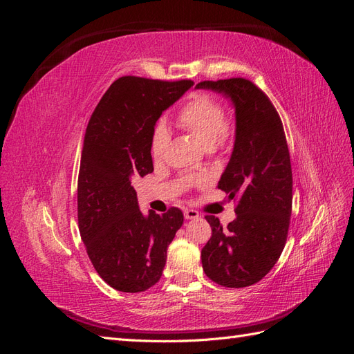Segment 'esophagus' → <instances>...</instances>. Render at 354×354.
I'll return each instance as SVG.
<instances>
[{
  "label": "esophagus",
  "mask_w": 354,
  "mask_h": 354,
  "mask_svg": "<svg viewBox=\"0 0 354 354\" xmlns=\"http://www.w3.org/2000/svg\"><path fill=\"white\" fill-rule=\"evenodd\" d=\"M185 218H186V220L199 218V212L195 211V209H185Z\"/></svg>",
  "instance_id": "1"
}]
</instances>
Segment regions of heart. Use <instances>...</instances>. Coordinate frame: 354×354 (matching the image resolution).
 I'll list each match as a JSON object with an SVG mask.
<instances>
[{"mask_svg": "<svg viewBox=\"0 0 354 354\" xmlns=\"http://www.w3.org/2000/svg\"><path fill=\"white\" fill-rule=\"evenodd\" d=\"M177 122L194 134L207 149L221 145L229 138L230 128L223 103L209 93H198L177 115ZM169 142V131L164 122H158L151 136V155L160 159Z\"/></svg>", "mask_w": 354, "mask_h": 354, "instance_id": "heart-1", "label": "heart"}]
</instances>
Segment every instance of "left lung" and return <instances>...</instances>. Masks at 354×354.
Returning a JSON list of instances; mask_svg holds the SVG:
<instances>
[{"instance_id": "obj_1", "label": "left lung", "mask_w": 354, "mask_h": 354, "mask_svg": "<svg viewBox=\"0 0 354 354\" xmlns=\"http://www.w3.org/2000/svg\"><path fill=\"white\" fill-rule=\"evenodd\" d=\"M224 93L236 112V140L218 189L236 201V218L223 229L205 216L212 234L202 248L203 272L226 288L260 282L283 251L292 211V169L281 116L267 94L245 78L202 81Z\"/></svg>"}]
</instances>
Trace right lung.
<instances>
[{
	"instance_id": "obj_1",
	"label": "right lung",
	"mask_w": 354,
	"mask_h": 354,
	"mask_svg": "<svg viewBox=\"0 0 354 354\" xmlns=\"http://www.w3.org/2000/svg\"><path fill=\"white\" fill-rule=\"evenodd\" d=\"M194 81L118 78L104 93L84 136L78 174V227L95 272L116 291L142 292L162 276L167 248L183 212L138 209L131 183L151 174V136L162 112Z\"/></svg>"
}]
</instances>
